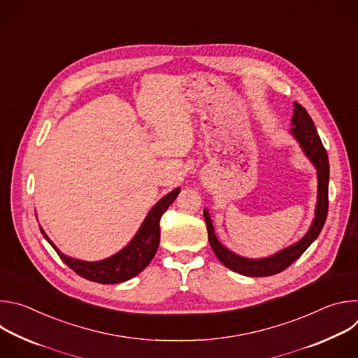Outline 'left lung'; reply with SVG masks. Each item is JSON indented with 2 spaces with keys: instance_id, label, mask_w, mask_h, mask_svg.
<instances>
[{
  "instance_id": "8db88e82",
  "label": "left lung",
  "mask_w": 358,
  "mask_h": 358,
  "mask_svg": "<svg viewBox=\"0 0 358 358\" xmlns=\"http://www.w3.org/2000/svg\"><path fill=\"white\" fill-rule=\"evenodd\" d=\"M293 106H294L293 116H292L293 127L290 129V134L296 138V141L299 143V145L304 152V156L310 160V163L315 166L317 171V203L315 210V218L312 221L309 231L306 232V235L296 243L271 255L268 258L249 259L229 250L227 246H224L218 241L210 213L207 208L203 210V220H206L207 229H208V241L214 253L217 255V258L228 269L243 276H250V278L272 276L289 268L297 258L301 257V253L316 241L327 218L329 176H330L327 152H326V148L323 147V143L317 134L316 126L312 117L309 116V113L306 112V109L301 105L296 103V101L293 103Z\"/></svg>"
}]
</instances>
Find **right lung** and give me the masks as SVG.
Listing matches in <instances>:
<instances>
[{"mask_svg":"<svg viewBox=\"0 0 358 358\" xmlns=\"http://www.w3.org/2000/svg\"><path fill=\"white\" fill-rule=\"evenodd\" d=\"M181 188H174L171 192L166 194L155 207H152L147 217L144 218L141 227L138 228L137 234L133 239L117 253L112 257L96 261V262H86L80 259H75L62 253L57 245L48 238L45 231L41 228L43 238L50 243L59 258L79 276L103 285H113L126 282L134 276H137L141 271L155 258L160 243V218L171 206L173 201L180 194Z\"/></svg>","mask_w":358,"mask_h":358,"instance_id":"add662e5","label":"right lung"}]
</instances>
